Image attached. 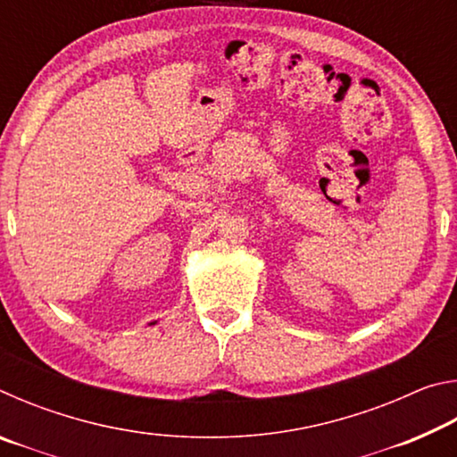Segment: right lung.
<instances>
[{"mask_svg":"<svg viewBox=\"0 0 457 457\" xmlns=\"http://www.w3.org/2000/svg\"><path fill=\"white\" fill-rule=\"evenodd\" d=\"M151 324H154V322H151Z\"/></svg>","mask_w":457,"mask_h":457,"instance_id":"add662e5","label":"right lung"}]
</instances>
